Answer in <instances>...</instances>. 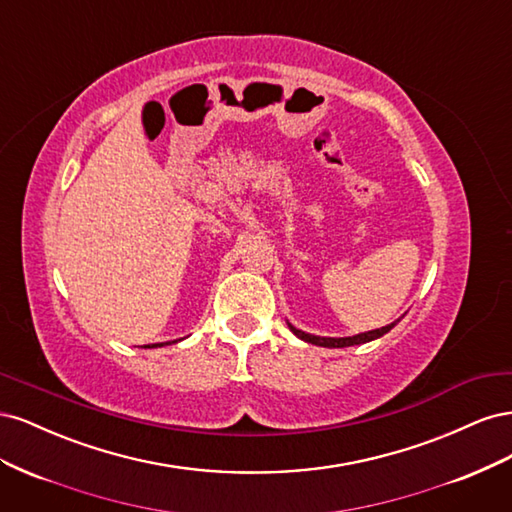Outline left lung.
<instances>
[{"label": "left lung", "instance_id": "obj_1", "mask_svg": "<svg viewBox=\"0 0 512 512\" xmlns=\"http://www.w3.org/2000/svg\"><path fill=\"white\" fill-rule=\"evenodd\" d=\"M393 327H395V322L386 324V327H382V329H374V331H367V333L354 335V337H318V335H309V333H303L299 329H294L292 324H290V331L297 335L299 339H303V342H309V344L324 346V348H346V346H356V344L371 342V339H378L384 333H389Z\"/></svg>", "mask_w": 512, "mask_h": 512}]
</instances>
